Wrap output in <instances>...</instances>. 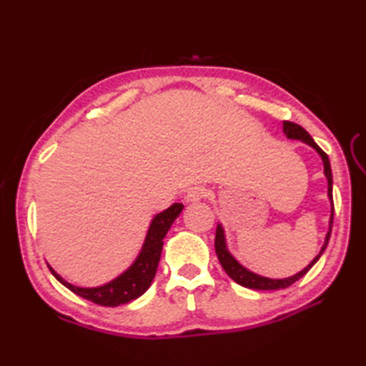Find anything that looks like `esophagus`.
I'll return each mask as SVG.
<instances>
[{"instance_id": "esophagus-1", "label": "esophagus", "mask_w": 366, "mask_h": 366, "mask_svg": "<svg viewBox=\"0 0 366 366\" xmlns=\"http://www.w3.org/2000/svg\"><path fill=\"white\" fill-rule=\"evenodd\" d=\"M204 197H206V190L203 187H192L187 192V197H185V199L190 201V203H195V201L203 199Z\"/></svg>"}]
</instances>
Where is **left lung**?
I'll return each instance as SVG.
<instances>
[{"label":"left lung","instance_id":"8db88e82","mask_svg":"<svg viewBox=\"0 0 366 366\" xmlns=\"http://www.w3.org/2000/svg\"><path fill=\"white\" fill-rule=\"evenodd\" d=\"M283 132L286 134L287 138H292V139H302L303 143L310 144L312 147H315V149L317 151V154L321 155L322 157V162H324V174L325 177H327V182H329V198L332 201V215H330V227H329V232L327 236H325V242L321 248L320 254L316 256V258L308 264V266L300 270L299 274H295L290 278H283V280H272V278H266V277H259L253 274V272L247 270L245 267L240 266V264L232 258V256L229 254L228 248H227V244H224V234H223V228L222 224H219L217 227V232H215V253H217V258H219L222 267L224 269V272L234 280V282L240 286H245V287H250V290H261V291H272V290H285V287L291 286L292 283L297 282V280H300L303 275L307 274V272L312 269L315 264L317 262V259L321 258V254L324 253L325 247H327L329 244V239H330V232H332V224H333V198H332V169H330V162H329V157L327 154H325L320 146H317L315 143V139L310 137L308 132L300 127L299 124H294V122H290V121H285L283 122Z\"/></svg>","mask_w":366,"mask_h":366}]
</instances>
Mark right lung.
<instances>
[{"label": "right lung", "instance_id": "add662e5", "mask_svg": "<svg viewBox=\"0 0 366 366\" xmlns=\"http://www.w3.org/2000/svg\"><path fill=\"white\" fill-rule=\"evenodd\" d=\"M182 209L184 206L181 203H174L167 211L154 217L149 231H147L142 253L138 254L135 262L122 275L114 278L110 283L99 287H79L64 282L50 266L49 269L54 278L59 283H63L67 290H71L74 294L80 295L83 299L97 303V305L118 307L135 300L151 286L160 261L163 237L167 236L169 227L177 219V215L181 214Z\"/></svg>", "mask_w": 366, "mask_h": 366}]
</instances>
